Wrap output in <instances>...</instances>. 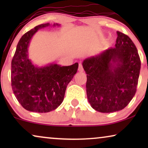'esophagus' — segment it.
Segmentation results:
<instances>
[{"instance_id": "obj_1", "label": "esophagus", "mask_w": 148, "mask_h": 148, "mask_svg": "<svg viewBox=\"0 0 148 148\" xmlns=\"http://www.w3.org/2000/svg\"><path fill=\"white\" fill-rule=\"evenodd\" d=\"M78 71H79V72H83V71H84V68H83V66H82V63L79 64Z\"/></svg>"}]
</instances>
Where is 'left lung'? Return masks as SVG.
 Segmentation results:
<instances>
[{
  "mask_svg": "<svg viewBox=\"0 0 148 148\" xmlns=\"http://www.w3.org/2000/svg\"><path fill=\"white\" fill-rule=\"evenodd\" d=\"M116 34L115 47L82 62L88 102L100 112L123 110L135 96L138 84L141 61L136 46L129 36Z\"/></svg>",
  "mask_w": 148,
  "mask_h": 148,
  "instance_id": "8db88e82",
  "label": "left lung"
}]
</instances>
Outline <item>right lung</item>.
I'll use <instances>...</instances> for the list:
<instances>
[{
	"label": "right lung",
	"instance_id": "add662e5",
	"mask_svg": "<svg viewBox=\"0 0 148 148\" xmlns=\"http://www.w3.org/2000/svg\"><path fill=\"white\" fill-rule=\"evenodd\" d=\"M60 25L49 23L36 26L21 38L11 62V86L13 94L25 110L48 112L55 110L64 100L66 88L77 71L78 63L60 66L50 63L38 66L28 56L30 40L39 29Z\"/></svg>",
	"mask_w": 148,
	"mask_h": 148
}]
</instances>
